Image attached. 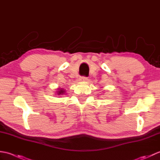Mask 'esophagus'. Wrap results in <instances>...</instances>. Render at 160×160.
<instances>
[{
	"instance_id": "34e87169",
	"label": "esophagus",
	"mask_w": 160,
	"mask_h": 160,
	"mask_svg": "<svg viewBox=\"0 0 160 160\" xmlns=\"http://www.w3.org/2000/svg\"><path fill=\"white\" fill-rule=\"evenodd\" d=\"M80 81H82V82H88L89 81V78L87 77H81L80 78Z\"/></svg>"
}]
</instances>
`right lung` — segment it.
<instances>
[{"mask_svg":"<svg viewBox=\"0 0 160 160\" xmlns=\"http://www.w3.org/2000/svg\"><path fill=\"white\" fill-rule=\"evenodd\" d=\"M64 91H63V89H62L61 90H60V91H58V95H62Z\"/></svg>","mask_w":160,"mask_h":160,"instance_id":"add662e5","label":"right lung"}]
</instances>
